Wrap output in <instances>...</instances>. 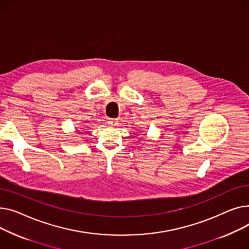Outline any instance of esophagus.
<instances>
[{"mask_svg": "<svg viewBox=\"0 0 249 249\" xmlns=\"http://www.w3.org/2000/svg\"><path fill=\"white\" fill-rule=\"evenodd\" d=\"M116 124H118V121H116V120H109L108 121V125L109 126H115Z\"/></svg>", "mask_w": 249, "mask_h": 249, "instance_id": "34e87169", "label": "esophagus"}]
</instances>
